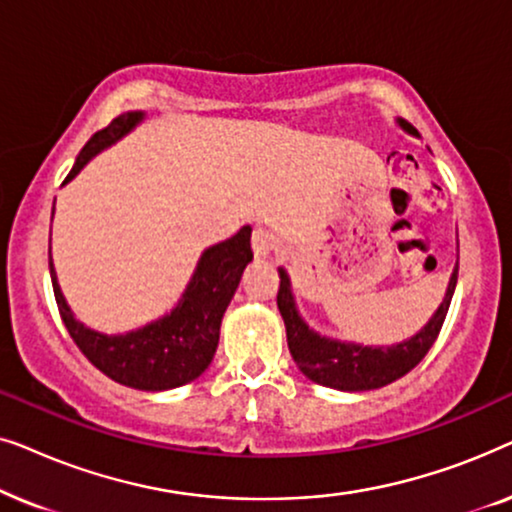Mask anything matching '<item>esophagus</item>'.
Wrapping results in <instances>:
<instances>
[{
    "label": "esophagus",
    "mask_w": 512,
    "mask_h": 512,
    "mask_svg": "<svg viewBox=\"0 0 512 512\" xmlns=\"http://www.w3.org/2000/svg\"><path fill=\"white\" fill-rule=\"evenodd\" d=\"M251 249H254L256 258H268L270 251L275 249V235L265 228H256L251 235Z\"/></svg>",
    "instance_id": "obj_1"
}]
</instances>
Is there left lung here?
Here are the masks:
<instances>
[{"label": "left lung", "mask_w": 512, "mask_h": 512, "mask_svg": "<svg viewBox=\"0 0 512 512\" xmlns=\"http://www.w3.org/2000/svg\"><path fill=\"white\" fill-rule=\"evenodd\" d=\"M396 125L412 137H419L408 123L396 118ZM459 249V242H457ZM459 258V256H457ZM459 261L454 265L445 296L431 314L429 321L415 335L394 345H361V342L331 338L307 324L298 310L296 293L286 268H279V293L277 307L286 326L289 352L307 380L338 391H370L387 387L398 377L410 373L424 359L433 342H436L445 314L450 310L454 286H457Z\"/></svg>", "instance_id": "left-lung-1"}]
</instances>
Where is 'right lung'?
I'll return each instance as SVG.
<instances>
[{
	"label": "right lung",
	"mask_w": 512,
	"mask_h": 512,
	"mask_svg": "<svg viewBox=\"0 0 512 512\" xmlns=\"http://www.w3.org/2000/svg\"><path fill=\"white\" fill-rule=\"evenodd\" d=\"M144 121L146 111H125L111 121L109 128L95 132L76 156L65 184H69L97 153L121 142ZM251 261H254L251 226H242L237 235L202 251L184 293L170 312L149 321V324L132 328V331L102 333L76 319L65 293L60 289L51 244H48L53 293L58 300L60 317L65 321L76 347L111 380L139 391L177 389L205 373L214 359L216 347H219L223 314H226L230 300L240 286L244 268Z\"/></svg>",
	"instance_id": "obj_1"
}]
</instances>
